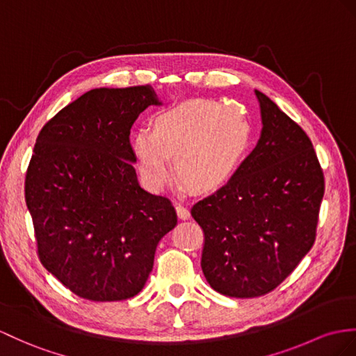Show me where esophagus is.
<instances>
[{"mask_svg":"<svg viewBox=\"0 0 356 356\" xmlns=\"http://www.w3.org/2000/svg\"><path fill=\"white\" fill-rule=\"evenodd\" d=\"M175 208H177L178 218H179L181 220H187V219L190 218V211H188L187 207H184L183 204H175Z\"/></svg>","mask_w":356,"mask_h":356,"instance_id":"34e87169","label":"esophagus"}]
</instances>
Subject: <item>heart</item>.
Masks as SVG:
<instances>
[{"label": "heart", "mask_w": 356, "mask_h": 356, "mask_svg": "<svg viewBox=\"0 0 356 356\" xmlns=\"http://www.w3.org/2000/svg\"><path fill=\"white\" fill-rule=\"evenodd\" d=\"M249 142V125L232 107L214 101H188L163 111L154 129L133 137V152L142 183L160 192L175 172L188 190L210 193L238 169Z\"/></svg>", "instance_id": "b5f03b06"}]
</instances>
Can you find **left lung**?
<instances>
[{
    "label": "left lung",
    "mask_w": 356,
    "mask_h": 356,
    "mask_svg": "<svg viewBox=\"0 0 356 356\" xmlns=\"http://www.w3.org/2000/svg\"><path fill=\"white\" fill-rule=\"evenodd\" d=\"M261 136L231 179L193 205L204 229L201 267L211 289L258 298L296 268L316 240L325 178L305 131L255 90Z\"/></svg>",
    "instance_id": "left-lung-1"
}]
</instances>
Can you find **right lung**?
<instances>
[{"instance_id":"right-lung-1","label":"right lung","mask_w":356,"mask_h":356,"mask_svg":"<svg viewBox=\"0 0 356 356\" xmlns=\"http://www.w3.org/2000/svg\"><path fill=\"white\" fill-rule=\"evenodd\" d=\"M149 84L93 89L40 129L25 202L40 263L76 296L124 300L145 287L159 241L175 228L168 197L137 181L129 129L149 106Z\"/></svg>"}]
</instances>
